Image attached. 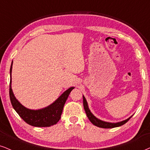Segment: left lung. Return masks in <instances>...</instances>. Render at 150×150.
I'll use <instances>...</instances> for the list:
<instances>
[{
    "mask_svg": "<svg viewBox=\"0 0 150 150\" xmlns=\"http://www.w3.org/2000/svg\"><path fill=\"white\" fill-rule=\"evenodd\" d=\"M83 107L85 109V111L86 112V115L87 116H88V119L90 120V121L94 125H95V126H97L98 127H101V128H104V129H110V128H114V127H120L122 126V125H125L126 122H127L129 120V119H130V118L133 116L132 115L131 117L127 118V120H123V121L118 122H115V123L108 122L103 121V120L98 119L97 117H96L92 113V112L90 111L89 107H88V104L86 101V99L85 98L84 96H83Z\"/></svg>",
    "mask_w": 150,
    "mask_h": 150,
    "instance_id": "left-lung-1",
    "label": "left lung"
}]
</instances>
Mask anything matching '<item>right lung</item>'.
<instances>
[{"instance_id":"right-lung-1","label":"right lung","mask_w":150,"mask_h":150,"mask_svg":"<svg viewBox=\"0 0 150 150\" xmlns=\"http://www.w3.org/2000/svg\"><path fill=\"white\" fill-rule=\"evenodd\" d=\"M13 61L10 67V97L12 105L18 115L27 124L33 127H47L57 124L60 120L64 103L68 96L74 87H71L59 97L58 99L49 106L45 108L33 110L27 108L18 101L13 93L12 89V69Z\"/></svg>"}]
</instances>
